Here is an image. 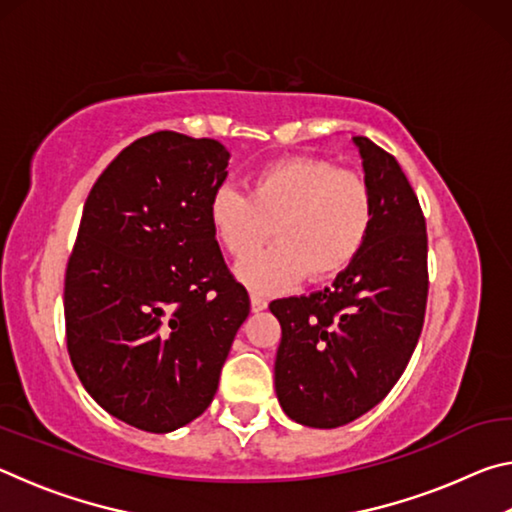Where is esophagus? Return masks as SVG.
I'll return each mask as SVG.
<instances>
[{
  "instance_id": "esophagus-1",
  "label": "esophagus",
  "mask_w": 512,
  "mask_h": 512,
  "mask_svg": "<svg viewBox=\"0 0 512 512\" xmlns=\"http://www.w3.org/2000/svg\"><path fill=\"white\" fill-rule=\"evenodd\" d=\"M266 307H268L266 298L257 296V293H250V309H253V311H264Z\"/></svg>"
}]
</instances>
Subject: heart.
Instances as JSON below:
<instances>
[{"label": "heart", "instance_id": "1", "mask_svg": "<svg viewBox=\"0 0 512 512\" xmlns=\"http://www.w3.org/2000/svg\"><path fill=\"white\" fill-rule=\"evenodd\" d=\"M207 214L214 237L235 257L274 230L278 244L241 259L235 275L253 291L275 293L302 275L320 282L352 264L370 232L372 194L359 173L298 155L259 169L250 194L219 187Z\"/></svg>", "mask_w": 512, "mask_h": 512}]
</instances>
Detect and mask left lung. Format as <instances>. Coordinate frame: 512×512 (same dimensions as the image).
<instances>
[{
    "label": "left lung",
    "mask_w": 512,
    "mask_h": 512,
    "mask_svg": "<svg viewBox=\"0 0 512 512\" xmlns=\"http://www.w3.org/2000/svg\"><path fill=\"white\" fill-rule=\"evenodd\" d=\"M372 194L359 255L332 284L273 300L282 325L275 393L305 427L336 429L384 400L418 345L427 307V228L418 196L391 153L352 137Z\"/></svg>",
    "instance_id": "left-lung-1"
}]
</instances>
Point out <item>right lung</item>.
Wrapping results in <instances>:
<instances>
[{
  "label": "right lung",
  "instance_id": "add662e5",
  "mask_svg": "<svg viewBox=\"0 0 512 512\" xmlns=\"http://www.w3.org/2000/svg\"><path fill=\"white\" fill-rule=\"evenodd\" d=\"M228 160L216 140L146 135L83 207L65 275L69 359L103 411L142 431H176L212 404L250 314L207 214Z\"/></svg>",
  "mask_w": 512,
  "mask_h": 512
}]
</instances>
